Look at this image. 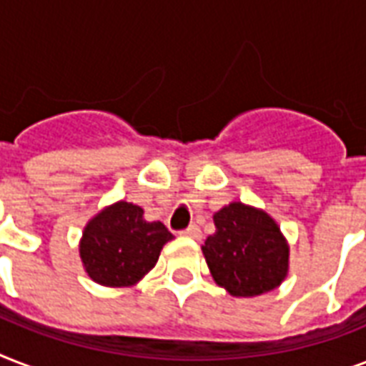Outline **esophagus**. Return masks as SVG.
Wrapping results in <instances>:
<instances>
[{"label": "esophagus", "instance_id": "obj_1", "mask_svg": "<svg viewBox=\"0 0 366 366\" xmlns=\"http://www.w3.org/2000/svg\"><path fill=\"white\" fill-rule=\"evenodd\" d=\"M180 234H182L184 237L199 239V237H201V229H199V226H195V224H192V226H188V228L184 229V232H180Z\"/></svg>", "mask_w": 366, "mask_h": 366}]
</instances>
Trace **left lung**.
<instances>
[{
    "instance_id": "8db88e82",
    "label": "left lung",
    "mask_w": 366,
    "mask_h": 366,
    "mask_svg": "<svg viewBox=\"0 0 366 366\" xmlns=\"http://www.w3.org/2000/svg\"><path fill=\"white\" fill-rule=\"evenodd\" d=\"M217 232L201 247L218 287L235 298L277 289L289 275V243L266 211L234 201L214 212Z\"/></svg>"
}]
</instances>
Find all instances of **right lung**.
<instances>
[{
	"label": "right lung",
	"instance_id": "add662e5",
	"mask_svg": "<svg viewBox=\"0 0 366 366\" xmlns=\"http://www.w3.org/2000/svg\"><path fill=\"white\" fill-rule=\"evenodd\" d=\"M172 234L148 222L138 205L116 201L97 212L83 228L79 258L83 269L102 287H134L157 264Z\"/></svg>",
	"mask_w": 366,
	"mask_h": 366
}]
</instances>
